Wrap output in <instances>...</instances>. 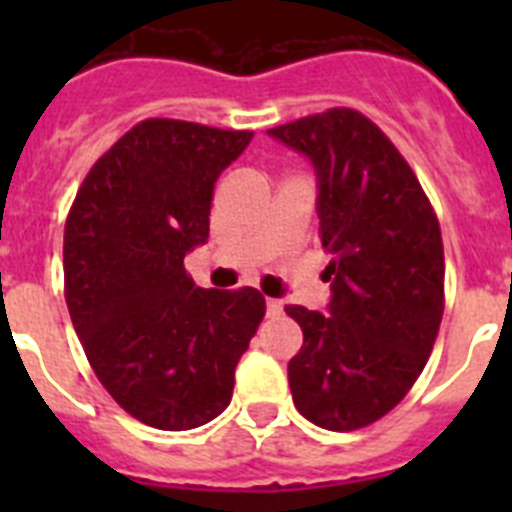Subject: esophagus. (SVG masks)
<instances>
[{
    "label": "esophagus",
    "instance_id": "obj_1",
    "mask_svg": "<svg viewBox=\"0 0 512 512\" xmlns=\"http://www.w3.org/2000/svg\"><path fill=\"white\" fill-rule=\"evenodd\" d=\"M282 310H284V302L282 300H266V312H269L271 318H277V315H282Z\"/></svg>",
    "mask_w": 512,
    "mask_h": 512
}]
</instances>
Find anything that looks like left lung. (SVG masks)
Returning <instances> with one entry per match:
<instances>
[{"instance_id":"obj_1","label":"left lung","mask_w":512,"mask_h":512,"mask_svg":"<svg viewBox=\"0 0 512 512\" xmlns=\"http://www.w3.org/2000/svg\"><path fill=\"white\" fill-rule=\"evenodd\" d=\"M318 174L320 246L333 256L328 315L287 305L302 328L289 361L295 408L328 431H359L397 408L443 318L441 225L418 176L351 107L271 128Z\"/></svg>"}]
</instances>
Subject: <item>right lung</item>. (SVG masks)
<instances>
[{"instance_id": "right-lung-1", "label": "right lung", "mask_w": 512, "mask_h": 512, "mask_svg": "<svg viewBox=\"0 0 512 512\" xmlns=\"http://www.w3.org/2000/svg\"><path fill=\"white\" fill-rule=\"evenodd\" d=\"M251 138L148 117L97 158L66 217L76 336L112 400L158 431H189L228 408L266 315L259 289H202L184 269L210 235L217 176Z\"/></svg>"}]
</instances>
